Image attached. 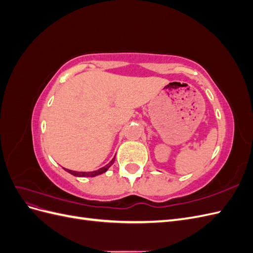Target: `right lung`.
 Wrapping results in <instances>:
<instances>
[{
	"label": "right lung",
	"mask_w": 253,
	"mask_h": 253,
	"mask_svg": "<svg viewBox=\"0 0 253 253\" xmlns=\"http://www.w3.org/2000/svg\"><path fill=\"white\" fill-rule=\"evenodd\" d=\"M114 162H115V157L105 167L101 168V169H99L97 171H93V172H77V171H72V170H68V169H64V170L67 171L68 173H71L74 176H78V177H94V176L100 175V174L108 171V169L114 164Z\"/></svg>",
	"instance_id": "1"
}]
</instances>
